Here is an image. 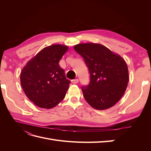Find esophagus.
I'll use <instances>...</instances> for the list:
<instances>
[{"mask_svg":"<svg viewBox=\"0 0 151 151\" xmlns=\"http://www.w3.org/2000/svg\"><path fill=\"white\" fill-rule=\"evenodd\" d=\"M71 82H72V83L73 84H77V83H79V79H72V80L71 81Z\"/></svg>","mask_w":151,"mask_h":151,"instance_id":"34e87169","label":"esophagus"}]
</instances>
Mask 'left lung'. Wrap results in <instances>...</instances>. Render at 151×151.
I'll use <instances>...</instances> for the list:
<instances>
[{
	"label": "left lung",
	"instance_id": "obj_1",
	"mask_svg": "<svg viewBox=\"0 0 151 151\" xmlns=\"http://www.w3.org/2000/svg\"><path fill=\"white\" fill-rule=\"evenodd\" d=\"M74 48L84 58L90 74L89 84L81 88L86 101L99 110L114 106L129 81L125 61L101 44L81 43Z\"/></svg>",
	"mask_w": 151,
	"mask_h": 151
}]
</instances>
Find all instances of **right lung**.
Masks as SVG:
<instances>
[{"mask_svg":"<svg viewBox=\"0 0 151 151\" xmlns=\"http://www.w3.org/2000/svg\"><path fill=\"white\" fill-rule=\"evenodd\" d=\"M68 47L53 45L44 48L26 63L20 76L26 96L36 106L52 108L65 98L70 81L59 62Z\"/></svg>","mask_w":151,"mask_h":151,"instance_id":"add662e5","label":"right lung"}]
</instances>
